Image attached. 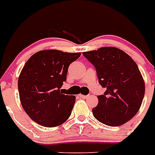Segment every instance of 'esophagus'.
<instances>
[{
    "mask_svg": "<svg viewBox=\"0 0 155 155\" xmlns=\"http://www.w3.org/2000/svg\"><path fill=\"white\" fill-rule=\"evenodd\" d=\"M80 97L82 98V99H86V98L89 97V95H84V94H80Z\"/></svg>",
    "mask_w": 155,
    "mask_h": 155,
    "instance_id": "obj_1",
    "label": "esophagus"
}]
</instances>
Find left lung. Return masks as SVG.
<instances>
[{
	"instance_id": "left-lung-1",
	"label": "left lung",
	"mask_w": 155,
	"mask_h": 155,
	"mask_svg": "<svg viewBox=\"0 0 155 155\" xmlns=\"http://www.w3.org/2000/svg\"><path fill=\"white\" fill-rule=\"evenodd\" d=\"M83 54L94 64L101 86L106 88L92 110L94 118L109 126L125 124L139 111L145 91L138 65L124 51L112 46Z\"/></svg>"
}]
</instances>
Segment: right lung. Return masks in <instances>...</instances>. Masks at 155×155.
Returning <instances> with one entry per match:
<instances>
[{"label":"right lung","mask_w":155,"mask_h":155,"mask_svg":"<svg viewBox=\"0 0 155 155\" xmlns=\"http://www.w3.org/2000/svg\"><path fill=\"white\" fill-rule=\"evenodd\" d=\"M81 54L44 50L26 61L19 75L18 91L22 107L32 120L51 128L69 119L75 97L61 93V88L69 65Z\"/></svg>","instance_id":"add662e5"}]
</instances>
